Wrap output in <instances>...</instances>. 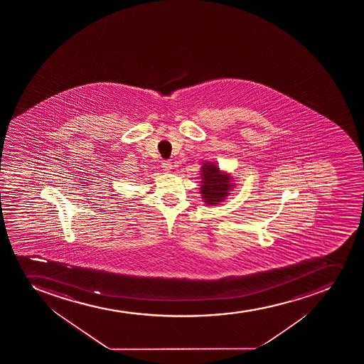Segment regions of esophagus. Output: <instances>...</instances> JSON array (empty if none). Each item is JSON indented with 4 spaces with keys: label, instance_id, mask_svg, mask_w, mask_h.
I'll use <instances>...</instances> for the list:
<instances>
[{
    "label": "esophagus",
    "instance_id": "34e87169",
    "mask_svg": "<svg viewBox=\"0 0 364 364\" xmlns=\"http://www.w3.org/2000/svg\"><path fill=\"white\" fill-rule=\"evenodd\" d=\"M161 167L165 172H169V169L172 168V164L168 161V160H164L161 162Z\"/></svg>",
    "mask_w": 364,
    "mask_h": 364
}]
</instances>
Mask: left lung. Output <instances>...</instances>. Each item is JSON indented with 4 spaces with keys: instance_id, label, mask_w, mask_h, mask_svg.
Here are the masks:
<instances>
[{
    "instance_id": "left-lung-1",
    "label": "left lung",
    "mask_w": 364,
    "mask_h": 364,
    "mask_svg": "<svg viewBox=\"0 0 364 364\" xmlns=\"http://www.w3.org/2000/svg\"><path fill=\"white\" fill-rule=\"evenodd\" d=\"M200 193L206 204H218L228 196L230 188V176L220 172V168L211 162L203 166Z\"/></svg>"
}]
</instances>
